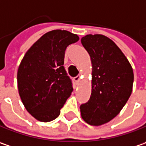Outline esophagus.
Listing matches in <instances>:
<instances>
[{"mask_svg":"<svg viewBox=\"0 0 146 146\" xmlns=\"http://www.w3.org/2000/svg\"><path fill=\"white\" fill-rule=\"evenodd\" d=\"M80 78H81V76L80 75H78L77 77L74 78V81L76 82V83H78V82L80 81Z\"/></svg>","mask_w":146,"mask_h":146,"instance_id":"34e87169","label":"esophagus"}]
</instances>
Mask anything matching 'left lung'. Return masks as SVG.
<instances>
[{
  "instance_id": "8db88e82",
  "label": "left lung",
  "mask_w": 146,
  "mask_h": 146,
  "mask_svg": "<svg viewBox=\"0 0 146 146\" xmlns=\"http://www.w3.org/2000/svg\"><path fill=\"white\" fill-rule=\"evenodd\" d=\"M81 42L91 56L92 89L80 110L86 123L100 126L116 117L130 97L134 80L130 63L117 45L100 34L86 35Z\"/></svg>"
}]
</instances>
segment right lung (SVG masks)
Returning a JSON list of instances; mask_svg holds the SVG:
<instances>
[{
	"mask_svg": "<svg viewBox=\"0 0 146 146\" xmlns=\"http://www.w3.org/2000/svg\"><path fill=\"white\" fill-rule=\"evenodd\" d=\"M79 40L65 30H53L41 36L23 58L17 80L20 98L30 114L50 122L60 113L73 92V82L64 68L68 46Z\"/></svg>",
	"mask_w": 146,
	"mask_h": 146,
	"instance_id": "right-lung-1",
	"label": "right lung"
}]
</instances>
